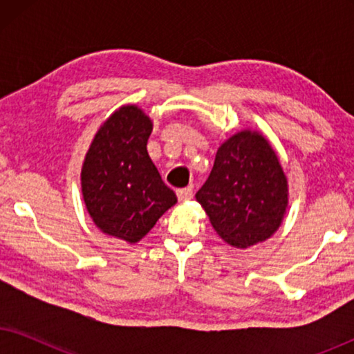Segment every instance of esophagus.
<instances>
[{
  "label": "esophagus",
  "mask_w": 354,
  "mask_h": 354,
  "mask_svg": "<svg viewBox=\"0 0 354 354\" xmlns=\"http://www.w3.org/2000/svg\"><path fill=\"white\" fill-rule=\"evenodd\" d=\"M177 196L180 201H188L193 198V188L192 187H187V188H182V190L177 192Z\"/></svg>",
  "instance_id": "34e87169"
}]
</instances>
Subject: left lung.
Returning <instances> with one entry per match:
<instances>
[{
	"mask_svg": "<svg viewBox=\"0 0 354 354\" xmlns=\"http://www.w3.org/2000/svg\"><path fill=\"white\" fill-rule=\"evenodd\" d=\"M195 198L217 235L243 250L279 230L288 207V178L266 135L241 129L217 148L212 171Z\"/></svg>",
	"mask_w": 354,
	"mask_h": 354,
	"instance_id": "left-lung-1",
	"label": "left lung"
}]
</instances>
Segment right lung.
Returning a JSON list of instances; mask_svg holds the SVG:
<instances>
[{
    "label": "right lung",
    "mask_w": 354,
    "mask_h": 354,
    "mask_svg": "<svg viewBox=\"0 0 354 354\" xmlns=\"http://www.w3.org/2000/svg\"><path fill=\"white\" fill-rule=\"evenodd\" d=\"M151 130V118L138 104L120 106L96 130L82 162V196L91 221L129 245L177 203L148 154Z\"/></svg>",
    "instance_id": "1"
}]
</instances>
